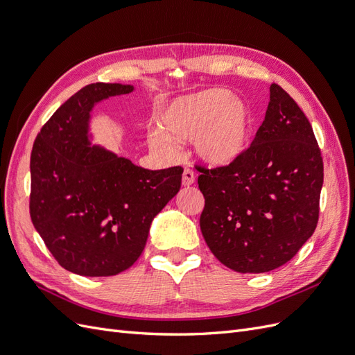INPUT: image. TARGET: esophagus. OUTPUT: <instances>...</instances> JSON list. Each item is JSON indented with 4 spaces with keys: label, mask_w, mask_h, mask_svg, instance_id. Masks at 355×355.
Segmentation results:
<instances>
[{
    "label": "esophagus",
    "mask_w": 355,
    "mask_h": 355,
    "mask_svg": "<svg viewBox=\"0 0 355 355\" xmlns=\"http://www.w3.org/2000/svg\"><path fill=\"white\" fill-rule=\"evenodd\" d=\"M196 182V173L194 170L189 168V167H185L184 170V176H182V184H184L185 187H189Z\"/></svg>",
    "instance_id": "esophagus-1"
}]
</instances>
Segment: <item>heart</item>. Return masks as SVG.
<instances>
[{"label":"heart","mask_w":355,"mask_h":355,"mask_svg":"<svg viewBox=\"0 0 355 355\" xmlns=\"http://www.w3.org/2000/svg\"><path fill=\"white\" fill-rule=\"evenodd\" d=\"M252 123L247 103L225 89H206L180 96L158 114L163 132L176 139L194 137L197 154L210 166H228L245 153L250 144ZM165 135L153 132L149 144L170 153L175 145Z\"/></svg>","instance_id":"heart-1"}]
</instances>
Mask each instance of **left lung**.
Here are the masks:
<instances>
[{"instance_id":"8db88e82","label":"left lung","mask_w":355,"mask_h":355,"mask_svg":"<svg viewBox=\"0 0 355 355\" xmlns=\"http://www.w3.org/2000/svg\"><path fill=\"white\" fill-rule=\"evenodd\" d=\"M200 171V228L209 249L243 274L284 265L314 234L323 187V157L308 118L271 84L265 120L234 163Z\"/></svg>"}]
</instances>
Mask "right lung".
Instances as JSON below:
<instances>
[{"label": "right lung", "instance_id": "obj_1", "mask_svg": "<svg viewBox=\"0 0 355 355\" xmlns=\"http://www.w3.org/2000/svg\"><path fill=\"white\" fill-rule=\"evenodd\" d=\"M133 85L93 83L60 105L31 153V220L65 270L108 277L142 254L153 219L182 184L180 166L148 170L90 146L87 124L96 102Z\"/></svg>", "mask_w": 355, "mask_h": 355}]
</instances>
